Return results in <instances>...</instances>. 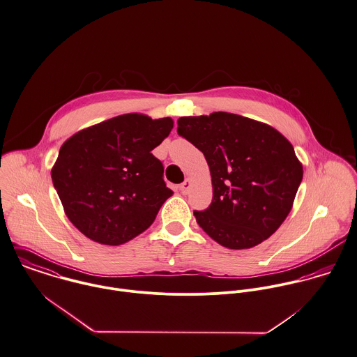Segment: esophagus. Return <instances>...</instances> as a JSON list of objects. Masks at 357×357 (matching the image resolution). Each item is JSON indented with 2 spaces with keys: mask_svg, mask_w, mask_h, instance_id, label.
Wrapping results in <instances>:
<instances>
[{
  "mask_svg": "<svg viewBox=\"0 0 357 357\" xmlns=\"http://www.w3.org/2000/svg\"><path fill=\"white\" fill-rule=\"evenodd\" d=\"M190 179H186L183 183H181L179 185V190H181V193L182 195H188L189 193V189H190Z\"/></svg>",
  "mask_w": 357,
  "mask_h": 357,
  "instance_id": "esophagus-1",
  "label": "esophagus"
}]
</instances>
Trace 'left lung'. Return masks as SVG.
<instances>
[{
	"label": "left lung",
	"instance_id": "1",
	"mask_svg": "<svg viewBox=\"0 0 357 357\" xmlns=\"http://www.w3.org/2000/svg\"><path fill=\"white\" fill-rule=\"evenodd\" d=\"M178 134L203 151L214 197L195 211L200 227L230 250L251 248L284 222L302 181L292 144L268 124L225 112L181 117Z\"/></svg>",
	"mask_w": 357,
	"mask_h": 357
}]
</instances>
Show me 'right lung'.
<instances>
[{
	"instance_id": "1",
	"label": "right lung",
	"mask_w": 357,
	"mask_h": 357,
	"mask_svg": "<svg viewBox=\"0 0 357 357\" xmlns=\"http://www.w3.org/2000/svg\"><path fill=\"white\" fill-rule=\"evenodd\" d=\"M172 127L169 117L130 113L85 128L62 144L51 176L65 213L82 234L120 245L154 222L172 190L151 150Z\"/></svg>"
}]
</instances>
